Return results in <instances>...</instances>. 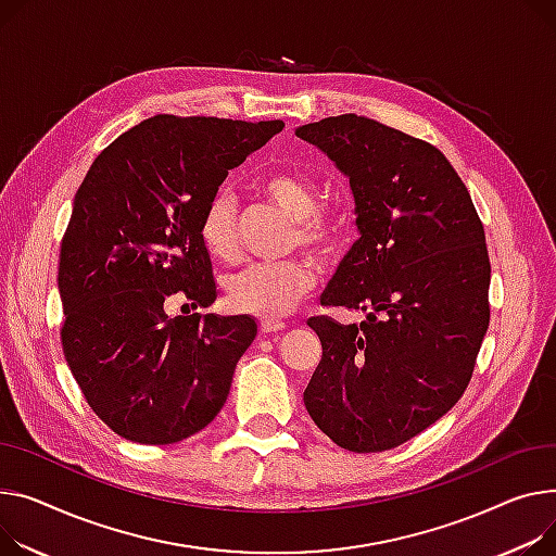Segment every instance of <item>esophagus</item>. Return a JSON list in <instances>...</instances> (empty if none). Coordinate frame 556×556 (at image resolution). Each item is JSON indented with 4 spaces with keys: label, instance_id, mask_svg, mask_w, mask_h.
Instances as JSON below:
<instances>
[{
    "label": "esophagus",
    "instance_id": "34e87169",
    "mask_svg": "<svg viewBox=\"0 0 556 556\" xmlns=\"http://www.w3.org/2000/svg\"><path fill=\"white\" fill-rule=\"evenodd\" d=\"M258 328H262L264 336H270V332H279L286 328V324L281 319H275V317H264L262 321H258Z\"/></svg>",
    "mask_w": 556,
    "mask_h": 556
}]
</instances>
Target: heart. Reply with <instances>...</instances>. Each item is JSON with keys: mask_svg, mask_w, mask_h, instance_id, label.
Listing matches in <instances>:
<instances>
[{"mask_svg": "<svg viewBox=\"0 0 556 556\" xmlns=\"http://www.w3.org/2000/svg\"><path fill=\"white\" fill-rule=\"evenodd\" d=\"M262 192L294 218V243H302L321 258L338 254L349 239V218L321 205L319 185L302 172L277 169L262 178ZM205 250L220 262L239 252L235 199L218 190L207 201L201 226ZM317 273L311 258L256 262L226 279V294L235 311L256 317H281L298 306L313 290Z\"/></svg>", "mask_w": 556, "mask_h": 556, "instance_id": "b5f03b06", "label": "heart"}]
</instances>
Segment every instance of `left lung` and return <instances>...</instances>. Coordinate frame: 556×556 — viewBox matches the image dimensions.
Returning <instances> with one entry per match:
<instances>
[{"mask_svg": "<svg viewBox=\"0 0 556 556\" xmlns=\"http://www.w3.org/2000/svg\"><path fill=\"white\" fill-rule=\"evenodd\" d=\"M294 134L349 176L362 235L321 306L366 313L359 326L308 319L321 359L304 404L342 450H393L445 416L471 380L490 326L485 230L433 144L355 114Z\"/></svg>", "mask_w": 556, "mask_h": 556, "instance_id": "left-lung-1", "label": "left lung"}]
</instances>
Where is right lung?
Listing matches in <instances>:
<instances>
[{"instance_id":"obj_1","label":"right lung","mask_w":556,"mask_h":556,"mask_svg":"<svg viewBox=\"0 0 556 556\" xmlns=\"http://www.w3.org/2000/svg\"><path fill=\"white\" fill-rule=\"evenodd\" d=\"M281 121L154 116L100 152L73 199L60 248V340L93 414L140 445H172L226 404L256 336L248 315L188 311L216 300L201 216L218 185Z\"/></svg>"}]
</instances>
